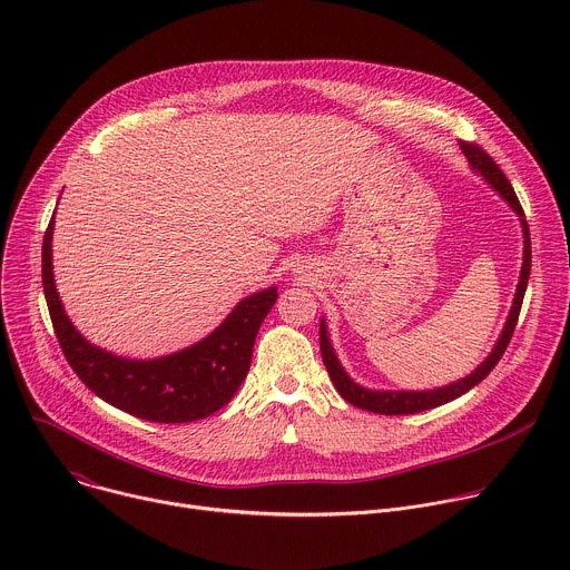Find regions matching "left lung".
<instances>
[{
  "label": "left lung",
  "mask_w": 570,
  "mask_h": 570,
  "mask_svg": "<svg viewBox=\"0 0 570 570\" xmlns=\"http://www.w3.org/2000/svg\"><path fill=\"white\" fill-rule=\"evenodd\" d=\"M460 148L462 153L466 155L469 165L475 174H480L487 185H492L494 191L501 194V198L508 200V205L517 212L519 220H521V227H523V266H521V277H519V286H517V293H514V302H512V308H510V315H508V322L503 327V334L501 338L497 341L492 354L487 356L469 376L455 381V383H449L444 387H435V390H367L363 385H358L354 379H350V374L343 370L334 347H332V341H330V334H327V324H324V320H320V352H322V361L324 365H327V372L336 385V390L341 392V396L356 405V409H363V411H370V413H379V415H415V413H422V411H431V409H438V405L442 403H449L453 399H458L460 394L469 392L473 385H478L487 374H490L497 363L501 361V356L505 354L510 341H512V334H514V327H517V320H519V313H521V304H523V295H525V288H528V277H530V266H532V248H530V229H528V220H525V214H523V207L510 185V180L505 178V174L499 169L497 161L490 157V153L482 150L478 144H469V141H460Z\"/></svg>",
  "instance_id": "8db88e82"
}]
</instances>
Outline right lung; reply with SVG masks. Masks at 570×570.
Instances as JSON below:
<instances>
[{"mask_svg":"<svg viewBox=\"0 0 570 570\" xmlns=\"http://www.w3.org/2000/svg\"><path fill=\"white\" fill-rule=\"evenodd\" d=\"M53 218L42 240V286L60 350L97 396L139 420L185 424L214 415L248 376L253 347L277 288L271 286L240 299L234 311L200 343L153 361H130L95 347L67 317L51 266Z\"/></svg>","mask_w":570,"mask_h":570,"instance_id":"add662e5","label":"right lung"}]
</instances>
